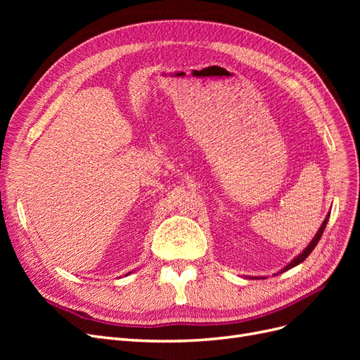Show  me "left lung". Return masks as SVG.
Masks as SVG:
<instances>
[{"label":"left lung","instance_id":"8db88e82","mask_svg":"<svg viewBox=\"0 0 360 360\" xmlns=\"http://www.w3.org/2000/svg\"><path fill=\"white\" fill-rule=\"evenodd\" d=\"M329 216L330 214H328V216H326V219H324V222L321 224V226H320V230L317 231V234H315V237L312 238V242L308 245V248H304L303 249V252L302 254H299L296 258H294L292 261H291V263L284 269V271L285 270H288V269H292L294 266H297V264H300L302 263V261H304V259H307L308 258V255L312 252V250H314V248L315 246H317V243H319V240H320V238H321V236H323V231H324V228H326V224H328V221H329Z\"/></svg>","mask_w":360,"mask_h":360}]
</instances>
